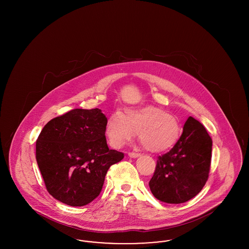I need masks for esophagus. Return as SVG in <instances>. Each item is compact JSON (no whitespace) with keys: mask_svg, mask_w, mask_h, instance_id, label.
Returning <instances> with one entry per match:
<instances>
[{"mask_svg":"<svg viewBox=\"0 0 249 249\" xmlns=\"http://www.w3.org/2000/svg\"><path fill=\"white\" fill-rule=\"evenodd\" d=\"M128 156L130 157V158H138L139 156H140V153H136V152H129L128 153Z\"/></svg>","mask_w":249,"mask_h":249,"instance_id":"obj_1","label":"esophagus"}]
</instances>
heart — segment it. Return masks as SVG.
Listing matches in <instances>:
<instances>
[{
	"label": "heart",
	"mask_w": 249,
	"mask_h": 249,
	"mask_svg": "<svg viewBox=\"0 0 249 249\" xmlns=\"http://www.w3.org/2000/svg\"><path fill=\"white\" fill-rule=\"evenodd\" d=\"M134 133L144 149L160 152L178 141L180 126L175 117L153 107L126 109L113 114L107 121L106 134L115 148L130 142Z\"/></svg>",
	"instance_id": "1"
}]
</instances>
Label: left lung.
Returning a JSON list of instances; mask_svg holds the SVG:
<instances>
[{"label": "left lung", "instance_id": "obj_1", "mask_svg": "<svg viewBox=\"0 0 249 249\" xmlns=\"http://www.w3.org/2000/svg\"><path fill=\"white\" fill-rule=\"evenodd\" d=\"M212 158V139L198 120L190 117L174 147L158 157L149 188L160 201L183 203L204 187Z\"/></svg>", "mask_w": 249, "mask_h": 249}]
</instances>
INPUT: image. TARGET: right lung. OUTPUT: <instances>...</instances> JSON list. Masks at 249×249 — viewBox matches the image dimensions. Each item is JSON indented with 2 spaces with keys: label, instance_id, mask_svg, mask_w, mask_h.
<instances>
[{
  "label": "right lung",
  "instance_id": "add662e5",
  "mask_svg": "<svg viewBox=\"0 0 249 249\" xmlns=\"http://www.w3.org/2000/svg\"><path fill=\"white\" fill-rule=\"evenodd\" d=\"M101 109H72L51 119L36 140V160L56 200L83 206L101 193L110 166L124 154L109 149Z\"/></svg>",
  "mask_w": 249,
  "mask_h": 249
}]
</instances>
